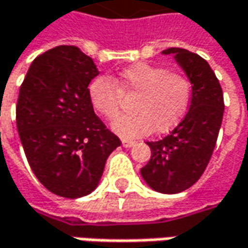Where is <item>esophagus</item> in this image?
I'll return each mask as SVG.
<instances>
[{"label":"esophagus","instance_id":"34e87169","mask_svg":"<svg viewBox=\"0 0 248 248\" xmlns=\"http://www.w3.org/2000/svg\"><path fill=\"white\" fill-rule=\"evenodd\" d=\"M135 143H136V142L132 140V139H122V145H124V147H132Z\"/></svg>","mask_w":248,"mask_h":248}]
</instances>
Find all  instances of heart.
I'll return each mask as SVG.
<instances>
[{"label": "heart", "instance_id": "obj_1", "mask_svg": "<svg viewBox=\"0 0 248 248\" xmlns=\"http://www.w3.org/2000/svg\"><path fill=\"white\" fill-rule=\"evenodd\" d=\"M124 96H133V115L118 119L113 130L124 138H140L149 133H166L179 124L191 101V82L180 72L136 63L116 78H95L88 88L92 109L106 121H115L122 109Z\"/></svg>", "mask_w": 248, "mask_h": 248}]
</instances>
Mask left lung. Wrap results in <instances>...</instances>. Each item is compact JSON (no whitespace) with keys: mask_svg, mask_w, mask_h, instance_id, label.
I'll return each mask as SVG.
<instances>
[{"mask_svg":"<svg viewBox=\"0 0 248 248\" xmlns=\"http://www.w3.org/2000/svg\"><path fill=\"white\" fill-rule=\"evenodd\" d=\"M163 54H173L190 79V109L168 136L147 142L152 156L140 174L153 190L174 194L191 187L207 168L223 121L224 99L206 59L183 48H168Z\"/></svg>","mask_w":248,"mask_h":248,"instance_id":"left-lung-1","label":"left lung"}]
</instances>
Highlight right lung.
<instances>
[{"label": "right lung", "instance_id": "obj_1", "mask_svg": "<svg viewBox=\"0 0 248 248\" xmlns=\"http://www.w3.org/2000/svg\"><path fill=\"white\" fill-rule=\"evenodd\" d=\"M92 58L59 45L34 59L19 88L16 127L36 179L61 197L98 186L121 139L95 115L88 86L98 75Z\"/></svg>", "mask_w": 248, "mask_h": 248}]
</instances>
